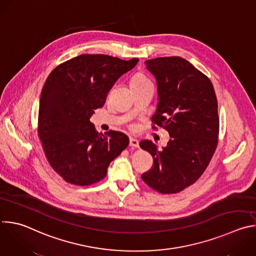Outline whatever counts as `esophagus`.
Instances as JSON below:
<instances>
[{
    "instance_id": "1",
    "label": "esophagus",
    "mask_w": 256,
    "mask_h": 256,
    "mask_svg": "<svg viewBox=\"0 0 256 256\" xmlns=\"http://www.w3.org/2000/svg\"><path fill=\"white\" fill-rule=\"evenodd\" d=\"M130 146H132V148H138V146H140L138 140H136V138H130Z\"/></svg>"
}]
</instances>
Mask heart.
Listing matches in <instances>:
<instances>
[{"mask_svg": "<svg viewBox=\"0 0 256 256\" xmlns=\"http://www.w3.org/2000/svg\"><path fill=\"white\" fill-rule=\"evenodd\" d=\"M146 83L152 84V82L150 81V79H148L146 76H144L142 73H138V74H136V75L132 78V80H130V85H132V84H146Z\"/></svg>", "mask_w": 256, "mask_h": 256, "instance_id": "heart-1", "label": "heart"}]
</instances>
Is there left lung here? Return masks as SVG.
Returning a JSON list of instances; mask_svg holds the SVG:
<instances>
[{
  "mask_svg": "<svg viewBox=\"0 0 256 256\" xmlns=\"http://www.w3.org/2000/svg\"><path fill=\"white\" fill-rule=\"evenodd\" d=\"M156 77L158 104L152 128H164L172 140L158 150L150 140L154 164L142 181L160 194H175L194 184L205 172L218 144V102L210 79L189 61L178 56L146 60Z\"/></svg>",
  "mask_w": 256,
  "mask_h": 256,
  "instance_id": "left-lung-1",
  "label": "left lung"
}]
</instances>
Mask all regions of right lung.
Returning a JSON list of instances; mask_svg holds the SVG:
<instances>
[{
    "label": "right lung",
    "instance_id": "obj_1",
    "mask_svg": "<svg viewBox=\"0 0 256 256\" xmlns=\"http://www.w3.org/2000/svg\"><path fill=\"white\" fill-rule=\"evenodd\" d=\"M138 61L82 54L59 64L47 77L40 98L38 136L48 162L65 182L77 186L100 182L110 162L128 146L124 134H98L90 118L104 106L114 82Z\"/></svg>",
    "mask_w": 256,
    "mask_h": 256
}]
</instances>
